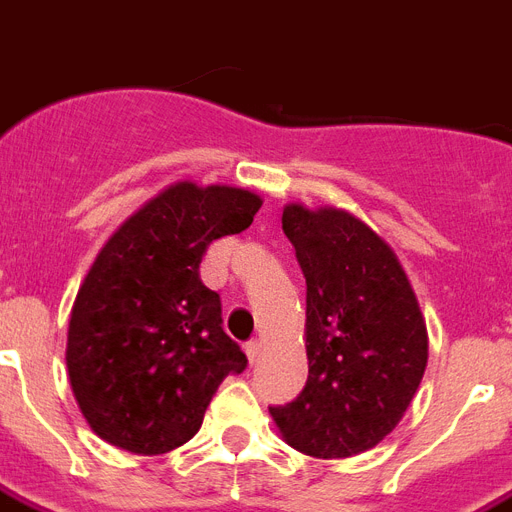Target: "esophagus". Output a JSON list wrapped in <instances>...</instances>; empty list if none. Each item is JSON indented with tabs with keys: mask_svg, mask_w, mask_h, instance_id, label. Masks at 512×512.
<instances>
[{
	"mask_svg": "<svg viewBox=\"0 0 512 512\" xmlns=\"http://www.w3.org/2000/svg\"><path fill=\"white\" fill-rule=\"evenodd\" d=\"M247 355H249V363H257L260 360V355H263V342H249L247 344Z\"/></svg>",
	"mask_w": 512,
	"mask_h": 512,
	"instance_id": "obj_1",
	"label": "esophagus"
}]
</instances>
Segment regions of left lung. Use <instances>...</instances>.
Listing matches in <instances>:
<instances>
[{
    "label": "left lung",
    "mask_w": 512,
    "mask_h": 512,
    "mask_svg": "<svg viewBox=\"0 0 512 512\" xmlns=\"http://www.w3.org/2000/svg\"><path fill=\"white\" fill-rule=\"evenodd\" d=\"M281 226L307 284V384L270 418L310 458H352L413 402L429 363L426 318L397 252L365 220L289 202Z\"/></svg>",
    "instance_id": "1"
}]
</instances>
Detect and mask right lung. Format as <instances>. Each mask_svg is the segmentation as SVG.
I'll return each instance as SVG.
<instances>
[{
  "label": "right lung",
  "instance_id": "right-lung-1",
  "mask_svg": "<svg viewBox=\"0 0 512 512\" xmlns=\"http://www.w3.org/2000/svg\"><path fill=\"white\" fill-rule=\"evenodd\" d=\"M260 207L249 189L176 181L99 249L65 347L70 389L99 439L136 455L176 450L199 431L220 381L247 368L199 263L215 239L249 228Z\"/></svg>",
  "mask_w": 512,
  "mask_h": 512
}]
</instances>
